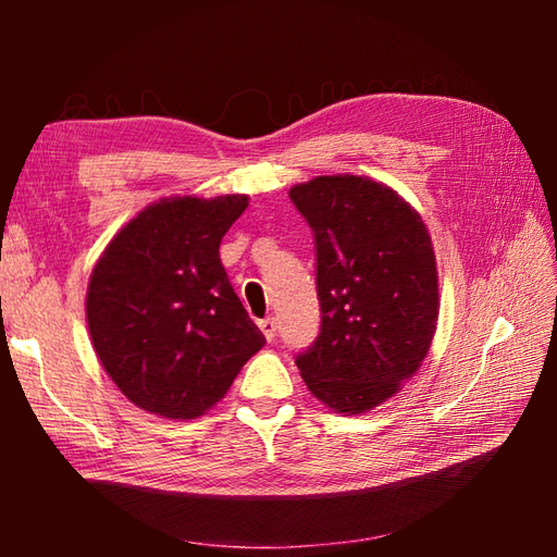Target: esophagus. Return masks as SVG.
Here are the masks:
<instances>
[{
    "instance_id": "esophagus-1",
    "label": "esophagus",
    "mask_w": 557,
    "mask_h": 557,
    "mask_svg": "<svg viewBox=\"0 0 557 557\" xmlns=\"http://www.w3.org/2000/svg\"><path fill=\"white\" fill-rule=\"evenodd\" d=\"M258 327L263 330V335H265L268 342L275 339V335H277V321H275V318H263V321H258Z\"/></svg>"
}]
</instances>
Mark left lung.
<instances>
[{
	"label": "left lung",
	"mask_w": 557,
	"mask_h": 557,
	"mask_svg": "<svg viewBox=\"0 0 557 557\" xmlns=\"http://www.w3.org/2000/svg\"><path fill=\"white\" fill-rule=\"evenodd\" d=\"M315 236L321 333L297 357L306 387L339 413L371 411L419 371L437 325V268L421 215L369 176L289 188Z\"/></svg>",
	"instance_id": "8db88e82"
}]
</instances>
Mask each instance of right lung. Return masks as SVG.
<instances>
[{"mask_svg": "<svg viewBox=\"0 0 557 557\" xmlns=\"http://www.w3.org/2000/svg\"><path fill=\"white\" fill-rule=\"evenodd\" d=\"M248 196H174L140 210L90 272L86 318L114 385L164 419L203 417L265 345L220 260Z\"/></svg>", "mask_w": 557, "mask_h": 557, "instance_id": "1", "label": "right lung"}]
</instances>
